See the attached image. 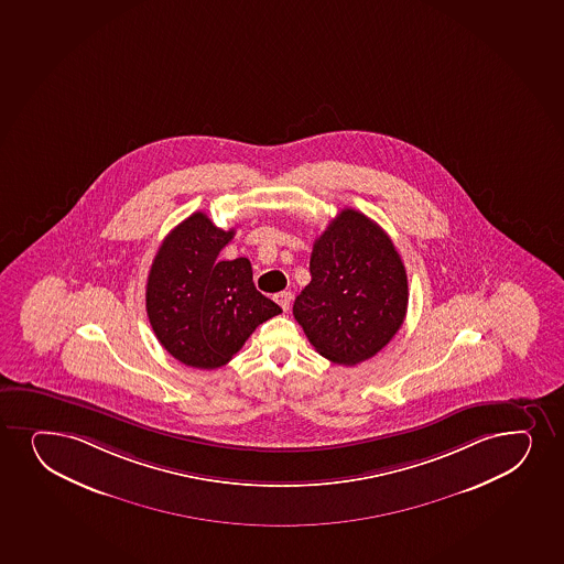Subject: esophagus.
Here are the masks:
<instances>
[{"instance_id":"esophagus-1","label":"esophagus","mask_w":564,"mask_h":564,"mask_svg":"<svg viewBox=\"0 0 564 564\" xmlns=\"http://www.w3.org/2000/svg\"><path fill=\"white\" fill-rule=\"evenodd\" d=\"M292 292H282L276 293V295H274V301H276V303H279V305L282 306V311L284 312L290 311V305H292Z\"/></svg>"}]
</instances>
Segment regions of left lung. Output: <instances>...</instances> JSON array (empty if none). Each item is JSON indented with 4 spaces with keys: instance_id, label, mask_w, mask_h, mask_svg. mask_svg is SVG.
I'll return each instance as SVG.
<instances>
[{
    "instance_id": "obj_1",
    "label": "left lung",
    "mask_w": 564,
    "mask_h": 564,
    "mask_svg": "<svg viewBox=\"0 0 564 564\" xmlns=\"http://www.w3.org/2000/svg\"><path fill=\"white\" fill-rule=\"evenodd\" d=\"M311 274L293 316L319 356L354 367L401 329L409 279L388 234L369 216L354 208L337 214L314 242Z\"/></svg>"
}]
</instances>
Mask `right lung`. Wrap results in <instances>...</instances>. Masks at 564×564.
<instances>
[{
	"mask_svg": "<svg viewBox=\"0 0 564 564\" xmlns=\"http://www.w3.org/2000/svg\"><path fill=\"white\" fill-rule=\"evenodd\" d=\"M234 235L194 213L163 239L150 267V325L163 348L194 369L224 367L258 325L282 312L256 290L247 258L218 259Z\"/></svg>",
	"mask_w": 564,
	"mask_h": 564,
	"instance_id": "1",
	"label": "right lung"
}]
</instances>
